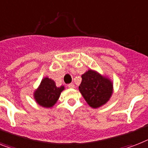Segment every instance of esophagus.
<instances>
[{
    "instance_id": "34e87169",
    "label": "esophagus",
    "mask_w": 148,
    "mask_h": 148,
    "mask_svg": "<svg viewBox=\"0 0 148 148\" xmlns=\"http://www.w3.org/2000/svg\"><path fill=\"white\" fill-rule=\"evenodd\" d=\"M68 86L69 88H74V84L73 83H71V84H69L68 85Z\"/></svg>"
}]
</instances>
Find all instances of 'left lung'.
I'll return each mask as SVG.
<instances>
[{
	"instance_id": "left-lung-1",
	"label": "left lung",
	"mask_w": 148,
	"mask_h": 148,
	"mask_svg": "<svg viewBox=\"0 0 148 148\" xmlns=\"http://www.w3.org/2000/svg\"><path fill=\"white\" fill-rule=\"evenodd\" d=\"M79 90L92 108H98L108 101L112 93V84L94 71L89 70L81 76Z\"/></svg>"
}]
</instances>
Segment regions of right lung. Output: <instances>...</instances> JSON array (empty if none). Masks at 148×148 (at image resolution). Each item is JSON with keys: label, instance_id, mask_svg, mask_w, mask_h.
I'll return each instance as SVG.
<instances>
[{"label": "right lung", "instance_id": "1", "mask_svg": "<svg viewBox=\"0 0 148 148\" xmlns=\"http://www.w3.org/2000/svg\"><path fill=\"white\" fill-rule=\"evenodd\" d=\"M64 89V87L63 86L57 87L55 81L51 79L44 78L38 90L34 93L36 101L43 107H51L57 102Z\"/></svg>", "mask_w": 148, "mask_h": 148}]
</instances>
